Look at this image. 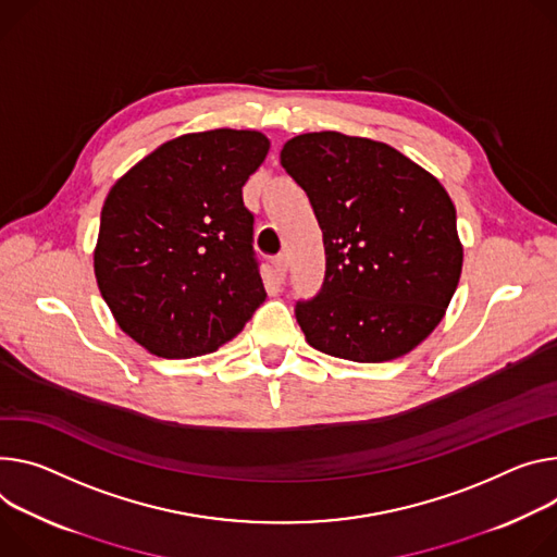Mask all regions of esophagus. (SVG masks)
Wrapping results in <instances>:
<instances>
[{
	"mask_svg": "<svg viewBox=\"0 0 557 557\" xmlns=\"http://www.w3.org/2000/svg\"><path fill=\"white\" fill-rule=\"evenodd\" d=\"M273 267H275L277 275L284 280V277H286V271H288V258H286V256H277V258L273 260Z\"/></svg>",
	"mask_w": 557,
	"mask_h": 557,
	"instance_id": "1",
	"label": "esophagus"
}]
</instances>
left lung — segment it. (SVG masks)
I'll return each mask as SVG.
<instances>
[{
    "label": "left lung",
    "instance_id": "left-lung-1",
    "mask_svg": "<svg viewBox=\"0 0 557 557\" xmlns=\"http://www.w3.org/2000/svg\"><path fill=\"white\" fill-rule=\"evenodd\" d=\"M324 235L326 275L295 318L326 356L388 362L442 322L465 248L435 175L397 148L337 131L305 133L280 153Z\"/></svg>",
    "mask_w": 557,
    "mask_h": 557
}]
</instances>
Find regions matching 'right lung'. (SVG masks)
Here are the masks:
<instances>
[{
  "instance_id": "add662e5",
  "label": "right lung",
  "mask_w": 557,
  "mask_h": 557,
  "mask_svg": "<svg viewBox=\"0 0 557 557\" xmlns=\"http://www.w3.org/2000/svg\"><path fill=\"white\" fill-rule=\"evenodd\" d=\"M269 148L260 131L186 133L109 190L95 280L117 326L153 356L213 352L267 299L242 186Z\"/></svg>"
}]
</instances>
